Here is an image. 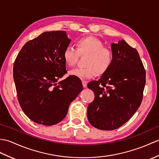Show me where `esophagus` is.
Segmentation results:
<instances>
[{"mask_svg": "<svg viewBox=\"0 0 159 159\" xmlns=\"http://www.w3.org/2000/svg\"><path fill=\"white\" fill-rule=\"evenodd\" d=\"M82 84H83V87H84V88L87 87V81H85V80H83V81H82Z\"/></svg>", "mask_w": 159, "mask_h": 159, "instance_id": "34e87169", "label": "esophagus"}]
</instances>
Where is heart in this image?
Listing matches in <instances>:
<instances>
[{
	"label": "heart",
	"instance_id": "1",
	"mask_svg": "<svg viewBox=\"0 0 159 159\" xmlns=\"http://www.w3.org/2000/svg\"><path fill=\"white\" fill-rule=\"evenodd\" d=\"M100 40L92 36L83 37L76 41V49L72 46L65 48L63 58L66 64L73 67L76 64L80 55H88L86 68H76L70 71L69 75L80 79H89L102 75L108 70L113 61V53L108 47H104Z\"/></svg>",
	"mask_w": 159,
	"mask_h": 159
}]
</instances>
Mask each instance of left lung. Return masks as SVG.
Here are the masks:
<instances>
[{
	"instance_id": "obj_1",
	"label": "left lung",
	"mask_w": 159,
	"mask_h": 159,
	"mask_svg": "<svg viewBox=\"0 0 159 159\" xmlns=\"http://www.w3.org/2000/svg\"><path fill=\"white\" fill-rule=\"evenodd\" d=\"M113 61L98 80L89 83L95 99L87 108V119L94 127L110 131L129 120L141 104L146 70L138 51L124 40L112 44Z\"/></svg>"
}]
</instances>
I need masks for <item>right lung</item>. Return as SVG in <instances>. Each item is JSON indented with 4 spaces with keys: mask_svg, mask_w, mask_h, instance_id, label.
Instances as JSON below:
<instances>
[{
    "mask_svg": "<svg viewBox=\"0 0 159 159\" xmlns=\"http://www.w3.org/2000/svg\"><path fill=\"white\" fill-rule=\"evenodd\" d=\"M65 31L45 32L25 44L15 60L13 79L20 105L30 119L51 126L60 123L83 87L75 76L57 83L66 73Z\"/></svg>",
    "mask_w": 159,
    "mask_h": 159,
    "instance_id": "right-lung-1",
    "label": "right lung"
}]
</instances>
